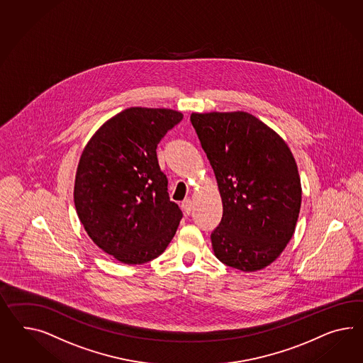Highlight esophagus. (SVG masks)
<instances>
[{
    "instance_id": "esophagus-1",
    "label": "esophagus",
    "mask_w": 363,
    "mask_h": 363,
    "mask_svg": "<svg viewBox=\"0 0 363 363\" xmlns=\"http://www.w3.org/2000/svg\"><path fill=\"white\" fill-rule=\"evenodd\" d=\"M181 207H182V210L185 211V214H190L191 213V210H193V202H191V199H185L184 202H182V205H181Z\"/></svg>"
}]
</instances>
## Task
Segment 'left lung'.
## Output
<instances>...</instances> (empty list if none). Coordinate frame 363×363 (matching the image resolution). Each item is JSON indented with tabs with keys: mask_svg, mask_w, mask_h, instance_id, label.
I'll return each mask as SVG.
<instances>
[{
	"mask_svg": "<svg viewBox=\"0 0 363 363\" xmlns=\"http://www.w3.org/2000/svg\"><path fill=\"white\" fill-rule=\"evenodd\" d=\"M216 173L223 216L211 233L216 257L243 272L274 262L292 239L301 184L291 149L247 112L191 113Z\"/></svg>",
	"mask_w": 363,
	"mask_h": 363,
	"instance_id": "obj_1",
	"label": "left lung"
}]
</instances>
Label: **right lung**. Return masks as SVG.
I'll return each instance as SVG.
<instances>
[{
	"instance_id": "add662e5",
	"label": "right lung",
	"mask_w": 363,
	"mask_h": 363,
	"mask_svg": "<svg viewBox=\"0 0 363 363\" xmlns=\"http://www.w3.org/2000/svg\"><path fill=\"white\" fill-rule=\"evenodd\" d=\"M182 118L167 108H128L99 128L80 156L74 187L79 219L94 243L121 263L161 255L182 219L156 152Z\"/></svg>"
}]
</instances>
